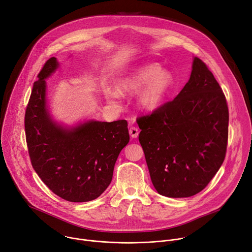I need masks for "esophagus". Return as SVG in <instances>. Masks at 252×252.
<instances>
[{"mask_svg": "<svg viewBox=\"0 0 252 252\" xmlns=\"http://www.w3.org/2000/svg\"><path fill=\"white\" fill-rule=\"evenodd\" d=\"M128 131H129V134H130V136H131L132 138H136V137L138 136V129H137L136 127L131 126Z\"/></svg>", "mask_w": 252, "mask_h": 252, "instance_id": "obj_1", "label": "esophagus"}]
</instances>
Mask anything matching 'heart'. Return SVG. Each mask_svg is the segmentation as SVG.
<instances>
[{
  "instance_id": "obj_1",
  "label": "heart",
  "mask_w": 252,
  "mask_h": 252,
  "mask_svg": "<svg viewBox=\"0 0 252 252\" xmlns=\"http://www.w3.org/2000/svg\"><path fill=\"white\" fill-rule=\"evenodd\" d=\"M174 86V78L169 70L161 68L158 63L140 65L116 83V90H107L106 94L112 100L118 99L120 94H126L136 91V103L141 110L154 112L165 102Z\"/></svg>"
}]
</instances>
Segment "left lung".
I'll list each match as a JSON object with an SVG mask.
<instances>
[{
	"instance_id": "8db88e82",
	"label": "left lung",
	"mask_w": 252,
	"mask_h": 252,
	"mask_svg": "<svg viewBox=\"0 0 252 252\" xmlns=\"http://www.w3.org/2000/svg\"><path fill=\"white\" fill-rule=\"evenodd\" d=\"M152 183L166 197L201 191L221 166L228 137L225 96L205 63L194 57L189 82L176 97L137 119Z\"/></svg>"
}]
</instances>
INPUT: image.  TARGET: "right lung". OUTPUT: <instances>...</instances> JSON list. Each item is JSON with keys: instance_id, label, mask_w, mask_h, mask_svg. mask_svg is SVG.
<instances>
[{"instance_id": "1", "label": "right lung", "mask_w": 252, "mask_h": 252, "mask_svg": "<svg viewBox=\"0 0 252 252\" xmlns=\"http://www.w3.org/2000/svg\"><path fill=\"white\" fill-rule=\"evenodd\" d=\"M57 58L44 65L32 86L25 115L32 165L44 184L70 202L97 198L110 186L122 150L129 141L127 122L94 119L64 125L51 114L47 82L59 68Z\"/></svg>"}]
</instances>
